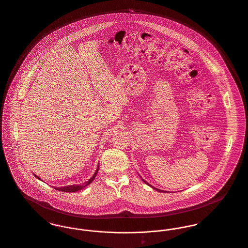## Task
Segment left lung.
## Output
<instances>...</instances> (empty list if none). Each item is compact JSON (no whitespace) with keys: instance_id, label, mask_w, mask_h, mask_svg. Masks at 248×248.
<instances>
[{"instance_id":"obj_1","label":"left lung","mask_w":248,"mask_h":248,"mask_svg":"<svg viewBox=\"0 0 248 248\" xmlns=\"http://www.w3.org/2000/svg\"><path fill=\"white\" fill-rule=\"evenodd\" d=\"M142 181H143V182H144V183H145V184H146V185H148V186H151V187H152V188H153V189H156V190H157V191H159V192H163V190H161V189H158V188H155V187H154V186H150V185H149V184H148V183H147V182H145V181H144V180H142Z\"/></svg>"}]
</instances>
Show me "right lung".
<instances>
[{"label":"right lung","mask_w":248,"mask_h":248,"mask_svg":"<svg viewBox=\"0 0 248 248\" xmlns=\"http://www.w3.org/2000/svg\"><path fill=\"white\" fill-rule=\"evenodd\" d=\"M98 171H99V167L97 168V170H96V172L94 173V175L86 182V183H84L83 185H72V186H63V187H56V189L57 190H59V191H63V192H77V191H79V190H81V189H83V187H85L86 186H88L90 183H92L93 182V180L95 179V177H96V175H97V173H98ZM39 180H40V178L37 176V175H35Z\"/></svg>","instance_id":"obj_1"}]
</instances>
